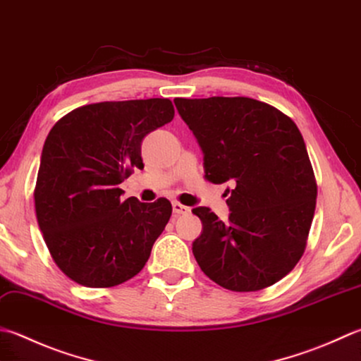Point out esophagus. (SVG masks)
I'll list each match as a JSON object with an SVG mask.
<instances>
[{
    "mask_svg": "<svg viewBox=\"0 0 361 361\" xmlns=\"http://www.w3.org/2000/svg\"><path fill=\"white\" fill-rule=\"evenodd\" d=\"M172 208H173V213H175L176 216L188 214L189 211H190V209L186 207V204H183V203H180V202H173V203H172Z\"/></svg>",
    "mask_w": 361,
    "mask_h": 361,
    "instance_id": "34e87169",
    "label": "esophagus"
}]
</instances>
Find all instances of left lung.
I'll list each match as a JSON object with an SVG mask.
<instances>
[{"label":"left lung","instance_id":"obj_1","mask_svg":"<svg viewBox=\"0 0 361 361\" xmlns=\"http://www.w3.org/2000/svg\"><path fill=\"white\" fill-rule=\"evenodd\" d=\"M204 154V178L230 183L228 221L194 208L203 231L192 244L219 286L259 291L294 269L307 247L317 185L291 117L247 97L175 98Z\"/></svg>","mask_w":361,"mask_h":361}]
</instances>
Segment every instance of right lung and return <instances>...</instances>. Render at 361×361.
I'll list each match as a JSON object with an SVG mask.
<instances>
[{"instance_id": "add662e5", "label": "right lung", "mask_w": 361, "mask_h": 361, "mask_svg": "<svg viewBox=\"0 0 361 361\" xmlns=\"http://www.w3.org/2000/svg\"><path fill=\"white\" fill-rule=\"evenodd\" d=\"M173 116L169 98L102 102L68 112L48 133L35 216L54 263L76 283L117 286L150 258L172 204L123 200L118 185L144 169L142 139Z\"/></svg>"}]
</instances>
